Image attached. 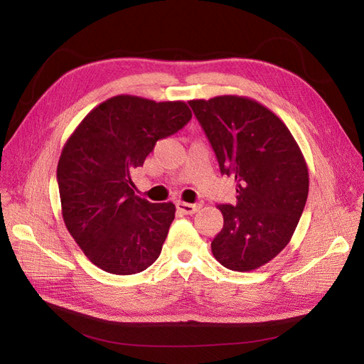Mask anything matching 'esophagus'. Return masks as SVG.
<instances>
[{
	"instance_id": "1",
	"label": "esophagus",
	"mask_w": 364,
	"mask_h": 364,
	"mask_svg": "<svg viewBox=\"0 0 364 364\" xmlns=\"http://www.w3.org/2000/svg\"><path fill=\"white\" fill-rule=\"evenodd\" d=\"M200 206H202L200 203H185V202H178V203H176V208H178V211L185 214V215L196 214L200 209Z\"/></svg>"
}]
</instances>
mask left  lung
<instances>
[{
    "label": "left lung",
    "instance_id": "8db88e82",
    "mask_svg": "<svg viewBox=\"0 0 364 364\" xmlns=\"http://www.w3.org/2000/svg\"><path fill=\"white\" fill-rule=\"evenodd\" d=\"M222 174L234 176L235 205H217L223 229L211 250L229 270L250 272L289 245L308 197V168L290 130L247 97L188 102Z\"/></svg>",
    "mask_w": 364,
    "mask_h": 364
}]
</instances>
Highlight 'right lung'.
Here are the masks:
<instances>
[{
	"instance_id": "1",
	"label": "right lung",
	"mask_w": 364,
	"mask_h": 364,
	"mask_svg": "<svg viewBox=\"0 0 364 364\" xmlns=\"http://www.w3.org/2000/svg\"><path fill=\"white\" fill-rule=\"evenodd\" d=\"M190 119L183 102L117 95L94 107L63 146L58 164L63 222L97 267L134 274L158 259L176 206L136 196L132 171L158 139Z\"/></svg>"
}]
</instances>
